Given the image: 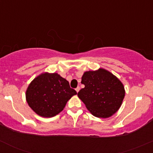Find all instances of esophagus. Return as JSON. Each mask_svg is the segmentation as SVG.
<instances>
[{
  "label": "esophagus",
  "instance_id": "obj_1",
  "mask_svg": "<svg viewBox=\"0 0 153 153\" xmlns=\"http://www.w3.org/2000/svg\"><path fill=\"white\" fill-rule=\"evenodd\" d=\"M75 91H76L77 92H79V91H80V87H79V86H78V87H77L76 89H75Z\"/></svg>",
  "mask_w": 153,
  "mask_h": 153
}]
</instances>
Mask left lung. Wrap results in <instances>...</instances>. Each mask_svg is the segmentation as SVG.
<instances>
[{"instance_id": "1", "label": "left lung", "mask_w": 153, "mask_h": 153, "mask_svg": "<svg viewBox=\"0 0 153 153\" xmlns=\"http://www.w3.org/2000/svg\"><path fill=\"white\" fill-rule=\"evenodd\" d=\"M81 84L85 86L78 96L94 116L109 118L121 107L125 96L124 84L109 71L99 68L84 72Z\"/></svg>"}]
</instances>
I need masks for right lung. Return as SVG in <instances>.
Masks as SVG:
<instances>
[{"mask_svg": "<svg viewBox=\"0 0 153 153\" xmlns=\"http://www.w3.org/2000/svg\"><path fill=\"white\" fill-rule=\"evenodd\" d=\"M69 82L58 73L43 72L34 78L26 91L29 107L44 118H52L61 112L67 101L76 95Z\"/></svg>", "mask_w": 153, "mask_h": 153, "instance_id": "right-lung-1", "label": "right lung"}]
</instances>
